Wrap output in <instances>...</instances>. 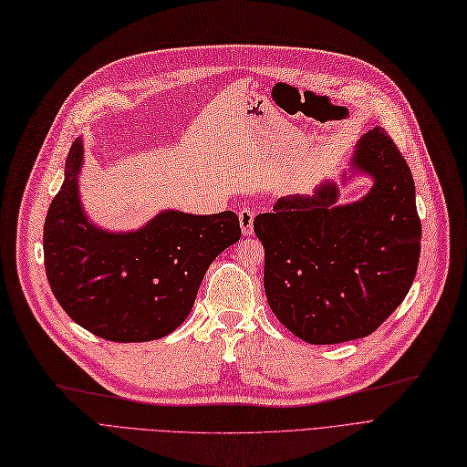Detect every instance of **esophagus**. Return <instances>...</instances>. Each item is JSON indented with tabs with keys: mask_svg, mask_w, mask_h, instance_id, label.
Listing matches in <instances>:
<instances>
[{
	"mask_svg": "<svg viewBox=\"0 0 467 467\" xmlns=\"http://www.w3.org/2000/svg\"><path fill=\"white\" fill-rule=\"evenodd\" d=\"M254 210H250V207H243V210L238 212V221H240V229H243V233L248 236L254 233Z\"/></svg>",
	"mask_w": 467,
	"mask_h": 467,
	"instance_id": "34e87169",
	"label": "esophagus"
}]
</instances>
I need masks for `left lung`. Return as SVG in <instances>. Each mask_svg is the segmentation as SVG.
I'll use <instances>...</instances> for the list:
<instances>
[{
  "label": "left lung",
  "instance_id": "obj_1",
  "mask_svg": "<svg viewBox=\"0 0 467 467\" xmlns=\"http://www.w3.org/2000/svg\"><path fill=\"white\" fill-rule=\"evenodd\" d=\"M373 181L366 196L338 203L340 186L323 181L312 196H286L254 219L265 248L264 286L273 314L309 344L371 335L402 304L421 248L411 171L392 138H359L344 186Z\"/></svg>",
  "mask_w": 467,
  "mask_h": 467
}]
</instances>
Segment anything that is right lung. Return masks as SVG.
<instances>
[{
	"label": "right lung",
	"mask_w": 467,
	"mask_h": 467,
	"mask_svg": "<svg viewBox=\"0 0 467 467\" xmlns=\"http://www.w3.org/2000/svg\"><path fill=\"white\" fill-rule=\"evenodd\" d=\"M82 163L84 142L77 138L44 224L54 296L75 323L106 340L167 337L188 317L207 267L240 240L238 215L165 210L136 231L101 229L80 202Z\"/></svg>",
	"instance_id": "obj_1"
}]
</instances>
